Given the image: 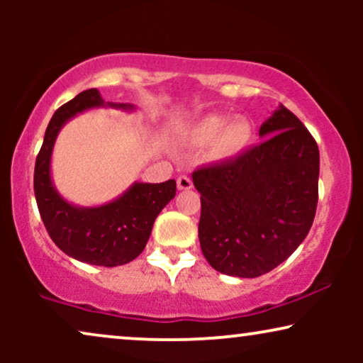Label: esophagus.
Wrapping results in <instances>:
<instances>
[{
	"label": "esophagus",
	"mask_w": 363,
	"mask_h": 363,
	"mask_svg": "<svg viewBox=\"0 0 363 363\" xmlns=\"http://www.w3.org/2000/svg\"><path fill=\"white\" fill-rule=\"evenodd\" d=\"M177 185H178V188H180V190H190V188L193 186V182H191L190 177L180 175L177 178Z\"/></svg>",
	"instance_id": "1"
}]
</instances>
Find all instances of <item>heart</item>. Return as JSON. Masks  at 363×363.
I'll list each match as a JSON object with an SVG mask.
<instances>
[{"instance_id": "obj_1", "label": "heart", "mask_w": 363, "mask_h": 363, "mask_svg": "<svg viewBox=\"0 0 363 363\" xmlns=\"http://www.w3.org/2000/svg\"><path fill=\"white\" fill-rule=\"evenodd\" d=\"M198 137L205 142H211L218 138V150L225 155H231L246 145L250 138V125L245 121H233L228 123L225 117L211 116L200 123Z\"/></svg>"}]
</instances>
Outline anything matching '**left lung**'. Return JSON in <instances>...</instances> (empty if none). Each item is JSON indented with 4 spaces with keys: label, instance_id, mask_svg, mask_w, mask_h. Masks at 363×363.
I'll use <instances>...</instances> for the list:
<instances>
[{
    "label": "left lung",
    "instance_id": "1",
    "mask_svg": "<svg viewBox=\"0 0 363 363\" xmlns=\"http://www.w3.org/2000/svg\"><path fill=\"white\" fill-rule=\"evenodd\" d=\"M264 138L238 155L193 172L201 195L198 238L211 267L257 277L306 240L319 200V147L284 106L262 123Z\"/></svg>",
    "mask_w": 363,
    "mask_h": 363
}]
</instances>
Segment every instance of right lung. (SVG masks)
Listing matches in <instances>:
<instances>
[{"instance_id":"obj_1","label":"right lung","mask_w":363,"mask_h":363,"mask_svg":"<svg viewBox=\"0 0 363 363\" xmlns=\"http://www.w3.org/2000/svg\"><path fill=\"white\" fill-rule=\"evenodd\" d=\"M104 104L97 89H87L54 112L34 167V195L44 226L59 250L94 266H122L140 255L152 226L167 203L175 198L177 182L135 183L121 198L97 208H79L54 190L51 153L69 118ZM112 107L132 108L128 104Z\"/></svg>"}]
</instances>
